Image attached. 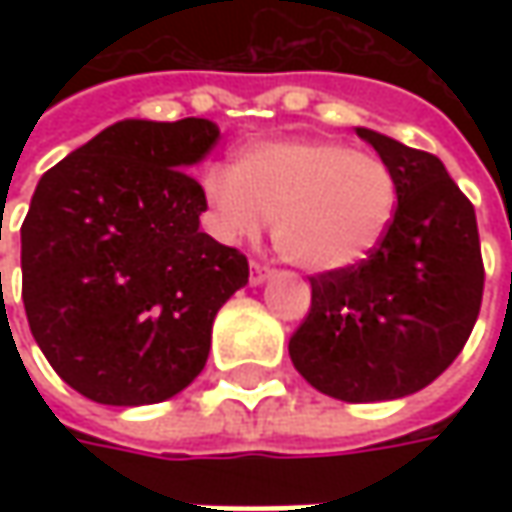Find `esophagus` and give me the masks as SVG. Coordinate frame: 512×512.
Segmentation results:
<instances>
[{
    "mask_svg": "<svg viewBox=\"0 0 512 512\" xmlns=\"http://www.w3.org/2000/svg\"><path fill=\"white\" fill-rule=\"evenodd\" d=\"M267 276H270V270H267V267L262 265V262H250V279H247L250 285H253V287L262 285Z\"/></svg>",
    "mask_w": 512,
    "mask_h": 512,
    "instance_id": "obj_1",
    "label": "esophagus"
}]
</instances>
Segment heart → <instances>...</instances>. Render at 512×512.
Instances as JSON below:
<instances>
[{"label":"heart","mask_w":512,"mask_h":512,"mask_svg":"<svg viewBox=\"0 0 512 512\" xmlns=\"http://www.w3.org/2000/svg\"><path fill=\"white\" fill-rule=\"evenodd\" d=\"M202 187L222 239H253L270 219L276 253L307 273L364 262L390 233L399 205L384 159L325 139L245 148L233 170H207Z\"/></svg>","instance_id":"heart-1"}]
</instances>
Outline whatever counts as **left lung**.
<instances>
[{
  "instance_id": "left-lung-1",
  "label": "left lung",
  "mask_w": 512,
  "mask_h": 512,
  "mask_svg": "<svg viewBox=\"0 0 512 512\" xmlns=\"http://www.w3.org/2000/svg\"><path fill=\"white\" fill-rule=\"evenodd\" d=\"M399 185L390 233L364 262L310 279V313L290 362L319 393L350 404L404 399L462 353L482 307L476 210L424 150L356 128Z\"/></svg>"
}]
</instances>
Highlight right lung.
Instances as JSON below:
<instances>
[{"instance_id": "add662e5", "label": "right lung", "mask_w": 512, "mask_h": 512, "mask_svg": "<svg viewBox=\"0 0 512 512\" xmlns=\"http://www.w3.org/2000/svg\"><path fill=\"white\" fill-rule=\"evenodd\" d=\"M219 139L210 119H125L39 179L22 225V302L50 367L90 402H165L207 362L219 307L247 259L199 230L185 170Z\"/></svg>"}]
</instances>
